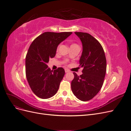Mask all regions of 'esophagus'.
I'll list each match as a JSON object with an SVG mask.
<instances>
[{
  "label": "esophagus",
  "mask_w": 131,
  "mask_h": 131,
  "mask_svg": "<svg viewBox=\"0 0 131 131\" xmlns=\"http://www.w3.org/2000/svg\"><path fill=\"white\" fill-rule=\"evenodd\" d=\"M65 72L67 73H68L69 72V70L68 69H65Z\"/></svg>",
  "instance_id": "1"
}]
</instances>
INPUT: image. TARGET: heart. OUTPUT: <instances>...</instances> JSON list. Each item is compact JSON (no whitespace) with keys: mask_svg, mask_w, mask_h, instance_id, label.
I'll use <instances>...</instances> for the list:
<instances>
[{"mask_svg":"<svg viewBox=\"0 0 131 131\" xmlns=\"http://www.w3.org/2000/svg\"><path fill=\"white\" fill-rule=\"evenodd\" d=\"M73 45H77V44H75V43H73V44H72L71 46H73Z\"/></svg>","mask_w":131,"mask_h":131,"instance_id":"b5f03b06","label":"heart"}]
</instances>
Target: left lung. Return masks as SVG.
Segmentation results:
<instances>
[{
  "label": "left lung",
  "instance_id": "left-lung-1",
  "mask_svg": "<svg viewBox=\"0 0 131 131\" xmlns=\"http://www.w3.org/2000/svg\"><path fill=\"white\" fill-rule=\"evenodd\" d=\"M80 38L82 52L79 64L82 74L74 78L71 88L75 96L82 101H88L99 92L103 84L106 70V61L103 49L99 41L87 33L75 32Z\"/></svg>",
  "mask_w": 131,
  "mask_h": 131
}]
</instances>
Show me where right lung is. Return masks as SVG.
<instances>
[{
  "label": "right lung",
  "mask_w": 131,
  "mask_h": 131,
  "mask_svg": "<svg viewBox=\"0 0 131 131\" xmlns=\"http://www.w3.org/2000/svg\"><path fill=\"white\" fill-rule=\"evenodd\" d=\"M72 32H45L31 43L26 57L27 81L33 93L38 97L47 99L56 94L65 74L64 69L54 71L47 63L55 56L58 45Z\"/></svg>",
  "instance_id": "add662e5"
}]
</instances>
